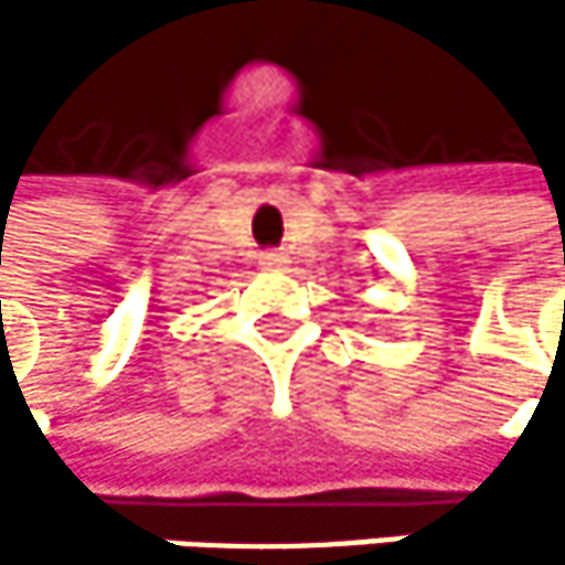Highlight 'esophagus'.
Returning <instances> with one entry per match:
<instances>
[{
    "label": "esophagus",
    "mask_w": 565,
    "mask_h": 565,
    "mask_svg": "<svg viewBox=\"0 0 565 565\" xmlns=\"http://www.w3.org/2000/svg\"><path fill=\"white\" fill-rule=\"evenodd\" d=\"M258 262H262L265 268H278V265H284L287 258H284V252H278V248H268V252H262V255H258Z\"/></svg>",
    "instance_id": "esophagus-1"
}]
</instances>
